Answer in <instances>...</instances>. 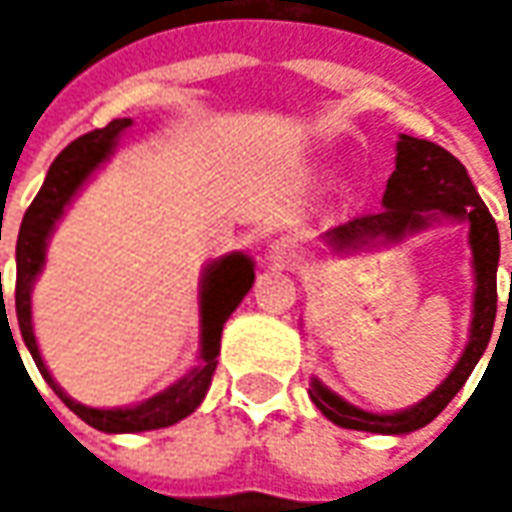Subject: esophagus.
<instances>
[{
    "instance_id": "34e87169",
    "label": "esophagus",
    "mask_w": 512,
    "mask_h": 512,
    "mask_svg": "<svg viewBox=\"0 0 512 512\" xmlns=\"http://www.w3.org/2000/svg\"><path fill=\"white\" fill-rule=\"evenodd\" d=\"M267 259H270V265L293 270V267L305 259V250H302V245H299V239H293V236H282V239L270 242V247H267Z\"/></svg>"
}]
</instances>
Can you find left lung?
Returning a JSON list of instances; mask_svg holds the SVG:
<instances>
[{
  "instance_id": "left-lung-1",
  "label": "left lung",
  "mask_w": 512,
  "mask_h": 512,
  "mask_svg": "<svg viewBox=\"0 0 512 512\" xmlns=\"http://www.w3.org/2000/svg\"><path fill=\"white\" fill-rule=\"evenodd\" d=\"M396 150H399L396 170L387 179L382 210L356 216L339 227H330L325 233L327 242L336 247H356L364 245L367 239H376V236L402 239L404 233L422 230L433 219V210L442 216L464 219L470 225V247H473V267H476V310H473L470 342L464 347L459 364L424 402L410 410L393 413V416L367 413V410L342 402L336 393H330L319 382H313L310 399L330 422L347 427V430H367V433H410V430H419L424 424L433 422L444 407L453 402V396L462 390L473 367L479 364L482 353L487 350L493 322H496V302H499V293H496L499 230H496V219L490 216V210L482 202L479 190L470 182L462 162L450 150L439 148L436 142L413 139L404 133L399 136Z\"/></svg>"
}]
</instances>
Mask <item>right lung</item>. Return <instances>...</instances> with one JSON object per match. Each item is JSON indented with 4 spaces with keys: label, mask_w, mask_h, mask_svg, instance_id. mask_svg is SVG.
I'll list each match as a JSON object with an SVG mask.
<instances>
[{
    "label": "right lung",
    "mask_w": 512,
    "mask_h": 512,
    "mask_svg": "<svg viewBox=\"0 0 512 512\" xmlns=\"http://www.w3.org/2000/svg\"><path fill=\"white\" fill-rule=\"evenodd\" d=\"M128 125L130 119H113L102 130H90L85 136H79L76 142H70L68 148L53 159L48 176H45V185L36 193V199L30 202L22 227H19V239H16V319H19L22 339L28 344L30 356L39 367L42 379L53 387V393L68 404L82 422H88L96 430H105V433H142V430L170 427L179 419L190 416L202 404L207 384H210L213 370H216L222 327H225L227 316L245 299V293L253 285V276H256L253 262L242 253L225 256L216 265L207 267L205 285H202V364L187 379L173 384L165 393L153 396L148 402H142L139 407H125V410L85 407V404L73 402L68 393L50 379L48 367H45L42 356H39V347H36L33 325H30V287H33L36 273L42 270L45 242H48L56 219L62 216L70 196L82 187V182L108 159L119 133ZM5 319H8V313H5ZM10 339H13V333H10Z\"/></svg>",
    "instance_id": "obj_1"
}]
</instances>
